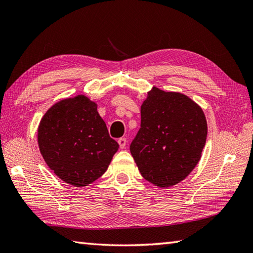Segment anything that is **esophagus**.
I'll list each match as a JSON object with an SVG mask.
<instances>
[{"instance_id": "34e87169", "label": "esophagus", "mask_w": 253, "mask_h": 253, "mask_svg": "<svg viewBox=\"0 0 253 253\" xmlns=\"http://www.w3.org/2000/svg\"><path fill=\"white\" fill-rule=\"evenodd\" d=\"M118 143H120V147L122 148V149H124V148L126 147V143H127V139L126 138H124V137H122V138H120V139H118Z\"/></svg>"}]
</instances>
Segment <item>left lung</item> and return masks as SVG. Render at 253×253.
I'll return each mask as SVG.
<instances>
[{"mask_svg": "<svg viewBox=\"0 0 253 253\" xmlns=\"http://www.w3.org/2000/svg\"><path fill=\"white\" fill-rule=\"evenodd\" d=\"M141 124L130 152L141 175L159 187L184 180L199 163L207 123L184 94L152 87L141 105Z\"/></svg>", "mask_w": 253, "mask_h": 253, "instance_id": "8db88e82", "label": "left lung"}]
</instances>
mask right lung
Wrapping results in <instances>:
<instances>
[{
    "mask_svg": "<svg viewBox=\"0 0 253 253\" xmlns=\"http://www.w3.org/2000/svg\"><path fill=\"white\" fill-rule=\"evenodd\" d=\"M38 145L54 174L78 187L103 175L120 147L108 135L96 104L84 95L49 108L39 124Z\"/></svg>",
    "mask_w": 253,
    "mask_h": 253,
    "instance_id": "obj_1",
    "label": "right lung"
}]
</instances>
